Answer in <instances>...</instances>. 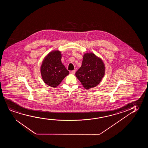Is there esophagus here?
Instances as JSON below:
<instances>
[{
	"instance_id": "1",
	"label": "esophagus",
	"mask_w": 148,
	"mask_h": 148,
	"mask_svg": "<svg viewBox=\"0 0 148 148\" xmlns=\"http://www.w3.org/2000/svg\"><path fill=\"white\" fill-rule=\"evenodd\" d=\"M75 72H76V70H72V71H71V73L72 74H74L75 73Z\"/></svg>"
}]
</instances>
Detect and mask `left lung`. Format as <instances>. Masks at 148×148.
Returning <instances> with one entry per match:
<instances>
[{"instance_id": "obj_1", "label": "left lung", "mask_w": 148, "mask_h": 148, "mask_svg": "<svg viewBox=\"0 0 148 148\" xmlns=\"http://www.w3.org/2000/svg\"><path fill=\"white\" fill-rule=\"evenodd\" d=\"M105 66L101 59L93 53L83 56L81 67L75 73L76 76L86 89L98 85L105 75Z\"/></svg>"}]
</instances>
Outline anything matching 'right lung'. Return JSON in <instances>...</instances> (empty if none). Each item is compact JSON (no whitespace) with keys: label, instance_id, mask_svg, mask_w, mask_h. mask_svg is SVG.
Masks as SVG:
<instances>
[{"label":"right lung","instance_id":"add662e5","mask_svg":"<svg viewBox=\"0 0 148 148\" xmlns=\"http://www.w3.org/2000/svg\"><path fill=\"white\" fill-rule=\"evenodd\" d=\"M61 52L53 51L45 58L41 66V76L47 85L57 87L69 74L61 62Z\"/></svg>","mask_w":148,"mask_h":148}]
</instances>
